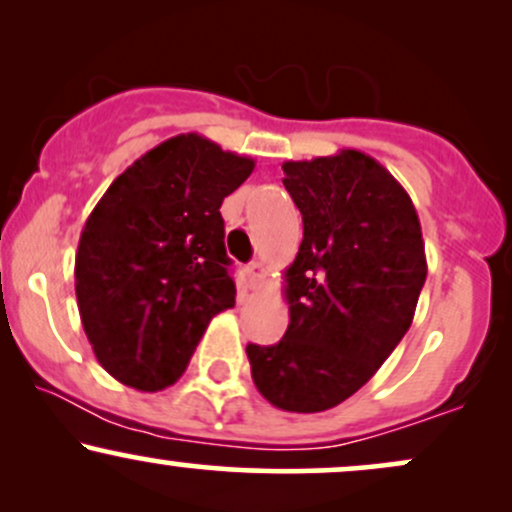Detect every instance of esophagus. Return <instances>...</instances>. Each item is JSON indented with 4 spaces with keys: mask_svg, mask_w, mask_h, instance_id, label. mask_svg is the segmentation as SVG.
Instances as JSON below:
<instances>
[{
    "mask_svg": "<svg viewBox=\"0 0 512 512\" xmlns=\"http://www.w3.org/2000/svg\"><path fill=\"white\" fill-rule=\"evenodd\" d=\"M248 276H250V281H252V286H257L260 284V281L264 279V264L262 262H250L248 264Z\"/></svg>",
    "mask_w": 512,
    "mask_h": 512,
    "instance_id": "esophagus-1",
    "label": "esophagus"
}]
</instances>
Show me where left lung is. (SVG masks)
Returning a JSON list of instances; mask_svg holds the SVG:
<instances>
[{"label":"left lung","instance_id":"obj_1","mask_svg":"<svg viewBox=\"0 0 512 512\" xmlns=\"http://www.w3.org/2000/svg\"><path fill=\"white\" fill-rule=\"evenodd\" d=\"M284 187L303 214L301 248L284 272L291 320L279 344L245 351L269 404L315 414L361 390L402 342L426 252L407 190L363 151L286 161Z\"/></svg>","mask_w":512,"mask_h":512}]
</instances>
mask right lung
<instances>
[{
  "label": "right lung",
  "instance_id": "right-lung-1",
  "mask_svg": "<svg viewBox=\"0 0 512 512\" xmlns=\"http://www.w3.org/2000/svg\"><path fill=\"white\" fill-rule=\"evenodd\" d=\"M255 161L178 134L117 175L79 238L74 289L98 363L158 392L185 373L211 317L236 305L223 197Z\"/></svg>",
  "mask_w": 512,
  "mask_h": 512
}]
</instances>
